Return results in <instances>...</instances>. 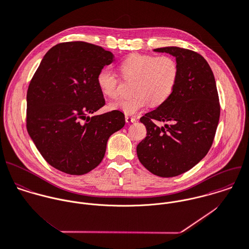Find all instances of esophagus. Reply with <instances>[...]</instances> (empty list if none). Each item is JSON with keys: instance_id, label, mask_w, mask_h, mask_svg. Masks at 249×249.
Here are the masks:
<instances>
[{"instance_id": "34e87169", "label": "esophagus", "mask_w": 249, "mask_h": 249, "mask_svg": "<svg viewBox=\"0 0 249 249\" xmlns=\"http://www.w3.org/2000/svg\"><path fill=\"white\" fill-rule=\"evenodd\" d=\"M125 122H126L127 124L135 123V122H136V118H134V117H130V116H125Z\"/></svg>"}]
</instances>
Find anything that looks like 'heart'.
<instances>
[{"label": "heart", "mask_w": 249, "mask_h": 249, "mask_svg": "<svg viewBox=\"0 0 249 249\" xmlns=\"http://www.w3.org/2000/svg\"><path fill=\"white\" fill-rule=\"evenodd\" d=\"M125 78H135L133 96L121 98L110 104L111 109L133 116L150 103L159 106L172 94L178 76V67L171 56L131 54L121 63ZM97 86L101 92L114 98L119 94V78L110 69H102L97 74Z\"/></svg>", "instance_id": "obj_1"}]
</instances>
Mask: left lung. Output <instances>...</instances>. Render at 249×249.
Segmentation results:
<instances>
[{
	"label": "left lung",
	"instance_id": "8db88e82",
	"mask_svg": "<svg viewBox=\"0 0 249 249\" xmlns=\"http://www.w3.org/2000/svg\"><path fill=\"white\" fill-rule=\"evenodd\" d=\"M154 51L176 58L178 76L165 102L140 119L147 136L136 151L151 173L171 178L190 170L206 157L217 128L220 105L213 73L200 54L174 46ZM154 120L172 124L160 128Z\"/></svg>",
	"mask_w": 249,
	"mask_h": 249
}]
</instances>
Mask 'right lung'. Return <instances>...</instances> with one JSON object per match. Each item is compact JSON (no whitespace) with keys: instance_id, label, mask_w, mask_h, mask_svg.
Here are the masks:
<instances>
[{"instance_id":"1","label":"right lung","mask_w":249,"mask_h":249,"mask_svg":"<svg viewBox=\"0 0 249 249\" xmlns=\"http://www.w3.org/2000/svg\"><path fill=\"white\" fill-rule=\"evenodd\" d=\"M115 61L84 41L59 43L41 60L27 91V130L43 159L71 175H84L104 158L109 137L124 127L113 110L89 117L105 100L97 74Z\"/></svg>"}]
</instances>
